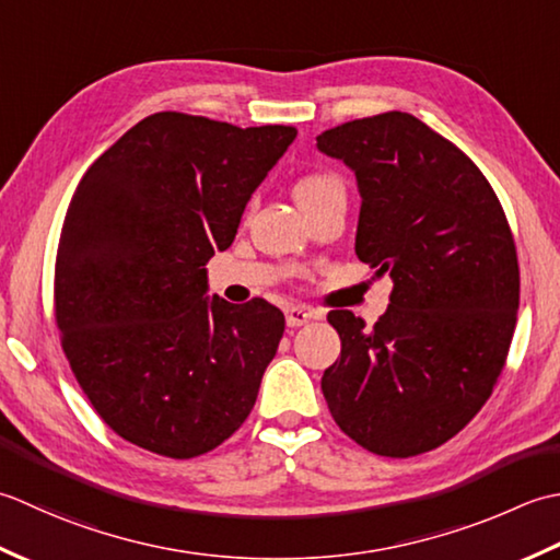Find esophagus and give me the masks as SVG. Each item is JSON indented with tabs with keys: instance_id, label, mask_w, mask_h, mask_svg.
Instances as JSON below:
<instances>
[{
	"instance_id": "obj_1",
	"label": "esophagus",
	"mask_w": 560,
	"mask_h": 560,
	"mask_svg": "<svg viewBox=\"0 0 560 560\" xmlns=\"http://www.w3.org/2000/svg\"><path fill=\"white\" fill-rule=\"evenodd\" d=\"M284 318H288V326L290 328H296V326L310 324L312 318H316V312L306 310V306H290V310L284 312Z\"/></svg>"
}]
</instances>
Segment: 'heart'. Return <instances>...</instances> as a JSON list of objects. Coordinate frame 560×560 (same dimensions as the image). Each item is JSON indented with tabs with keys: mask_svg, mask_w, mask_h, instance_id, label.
<instances>
[{
	"mask_svg": "<svg viewBox=\"0 0 560 560\" xmlns=\"http://www.w3.org/2000/svg\"><path fill=\"white\" fill-rule=\"evenodd\" d=\"M336 186H343V184H340V178H336L334 174H310V176H302L300 180H296V186H294V200L296 202H304V200L318 196V192H324L328 188H336Z\"/></svg>",
	"mask_w": 560,
	"mask_h": 560,
	"instance_id": "1",
	"label": "heart"
}]
</instances>
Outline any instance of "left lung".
I'll return each instance as SVG.
<instances>
[{"mask_svg": "<svg viewBox=\"0 0 560 560\" xmlns=\"http://www.w3.org/2000/svg\"><path fill=\"white\" fill-rule=\"evenodd\" d=\"M316 147L355 174V254L394 280L372 328L348 310L328 314L340 336L322 376L328 410L374 454L430 452L481 410L505 368L520 306L515 238L478 166L410 113L343 122Z\"/></svg>", "mask_w": 560, "mask_h": 560, "instance_id": "obj_1", "label": "left lung"}]
</instances>
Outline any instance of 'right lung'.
<instances>
[{"label": "right lung", "instance_id": "right-lung-1", "mask_svg": "<svg viewBox=\"0 0 560 560\" xmlns=\"http://www.w3.org/2000/svg\"><path fill=\"white\" fill-rule=\"evenodd\" d=\"M290 125L236 128L154 113L89 166L55 264L62 350L104 423L171 459L242 428L284 316L266 300L208 296L246 202L288 152Z\"/></svg>", "mask_w": 560, "mask_h": 560}]
</instances>
